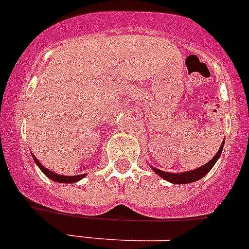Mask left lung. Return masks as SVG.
I'll use <instances>...</instances> for the list:
<instances>
[{"mask_svg":"<svg viewBox=\"0 0 249 249\" xmlns=\"http://www.w3.org/2000/svg\"><path fill=\"white\" fill-rule=\"evenodd\" d=\"M223 146H224V141L222 142L221 147H219V149L217 151V153H215L214 157H213L210 162H207L206 164L198 167L197 169L188 171V172L169 173V172H164V171H160V169H158V168H153V167H152V169H153V171H155V172L160 176V177H162L163 179H166V181L171 182V183L186 184V183H191V182H196V181H198V179H201L202 177H204V176L210 172L211 169H212V167L214 166L215 162L218 160L219 156H221Z\"/></svg>","mask_w":249,"mask_h":249,"instance_id":"obj_1","label":"left lung"}]
</instances>
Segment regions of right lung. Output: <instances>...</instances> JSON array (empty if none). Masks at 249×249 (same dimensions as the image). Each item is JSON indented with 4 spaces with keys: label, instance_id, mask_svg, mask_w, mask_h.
Returning a JSON list of instances; mask_svg holds the SVG:
<instances>
[{
    "label": "right lung",
    "instance_id": "1",
    "mask_svg": "<svg viewBox=\"0 0 249 249\" xmlns=\"http://www.w3.org/2000/svg\"><path fill=\"white\" fill-rule=\"evenodd\" d=\"M32 157H34L35 163H36L37 166L39 167V169H41V171H42V172L45 173V175L47 176L48 178H51V179H52V181H54V182H59V183H74V182H78L80 179H82V178L86 176V175H78V176L57 175V173L52 172V171H50V169L45 168V167L42 166V163H41V162L37 160L36 156L32 155Z\"/></svg>",
    "mask_w": 249,
    "mask_h": 249
}]
</instances>
